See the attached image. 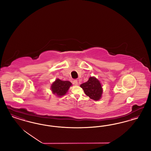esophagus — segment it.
Here are the masks:
<instances>
[{
  "label": "esophagus",
  "instance_id": "1",
  "mask_svg": "<svg viewBox=\"0 0 151 151\" xmlns=\"http://www.w3.org/2000/svg\"><path fill=\"white\" fill-rule=\"evenodd\" d=\"M72 83L75 85V86H77L78 84V80H73V81H72Z\"/></svg>",
  "mask_w": 151,
  "mask_h": 151
}]
</instances>
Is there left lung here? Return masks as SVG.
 <instances>
[{
  "instance_id": "obj_1",
  "label": "left lung",
  "mask_w": 151,
  "mask_h": 151,
  "mask_svg": "<svg viewBox=\"0 0 151 151\" xmlns=\"http://www.w3.org/2000/svg\"><path fill=\"white\" fill-rule=\"evenodd\" d=\"M84 93L90 99L94 101L99 100L102 94V88L100 82L95 77H90L89 80L80 85Z\"/></svg>"
}]
</instances>
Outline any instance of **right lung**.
<instances>
[{
    "label": "right lung",
    "instance_id": "add662e5",
    "mask_svg": "<svg viewBox=\"0 0 151 151\" xmlns=\"http://www.w3.org/2000/svg\"><path fill=\"white\" fill-rule=\"evenodd\" d=\"M71 86L72 83L69 81H62L57 79L52 84L51 89L53 94L58 97H61L66 94Z\"/></svg>",
    "mask_w": 151,
    "mask_h": 151
}]
</instances>
